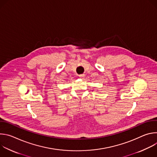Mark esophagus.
<instances>
[{
  "instance_id": "obj_1",
  "label": "esophagus",
  "mask_w": 157,
  "mask_h": 157,
  "mask_svg": "<svg viewBox=\"0 0 157 157\" xmlns=\"http://www.w3.org/2000/svg\"><path fill=\"white\" fill-rule=\"evenodd\" d=\"M79 78L83 79V78H84V75H83V74H82V75H79Z\"/></svg>"
}]
</instances>
